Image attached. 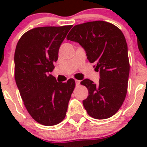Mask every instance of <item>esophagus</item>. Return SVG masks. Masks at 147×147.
Segmentation results:
<instances>
[{
    "label": "esophagus",
    "mask_w": 147,
    "mask_h": 147,
    "mask_svg": "<svg viewBox=\"0 0 147 147\" xmlns=\"http://www.w3.org/2000/svg\"><path fill=\"white\" fill-rule=\"evenodd\" d=\"M75 82H76V86H78V85H80V80H75Z\"/></svg>",
    "instance_id": "esophagus-1"
}]
</instances>
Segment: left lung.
Segmentation results:
<instances>
[{"instance_id":"obj_1","label":"left lung","mask_w":147,"mask_h":147,"mask_svg":"<svg viewBox=\"0 0 147 147\" xmlns=\"http://www.w3.org/2000/svg\"><path fill=\"white\" fill-rule=\"evenodd\" d=\"M67 40L79 42L90 62L99 71L98 85L85 79L81 82L88 90L83 105L88 115L105 119L117 113L125 99L129 74L127 44L124 34L108 22L97 20L73 27Z\"/></svg>"}]
</instances>
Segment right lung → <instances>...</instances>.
Returning a JSON list of instances; mask_svg holds the SVG:
<instances>
[{"instance_id":"add662e5","label":"right lung","mask_w":147,"mask_h":147,"mask_svg":"<svg viewBox=\"0 0 147 147\" xmlns=\"http://www.w3.org/2000/svg\"><path fill=\"white\" fill-rule=\"evenodd\" d=\"M72 26L37 27L26 32L15 52V78L28 113L45 126L65 119L75 88L74 79L57 82L49 73L58 59L61 44Z\"/></svg>"}]
</instances>
